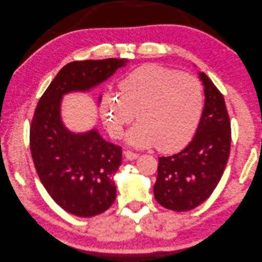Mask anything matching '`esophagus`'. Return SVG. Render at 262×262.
Segmentation results:
<instances>
[{
  "label": "esophagus",
  "instance_id": "esophagus-1",
  "mask_svg": "<svg viewBox=\"0 0 262 262\" xmlns=\"http://www.w3.org/2000/svg\"><path fill=\"white\" fill-rule=\"evenodd\" d=\"M123 155H124V157H126L128 160H135V159L139 158V155H138V154H135V152H133V151H131V150H126V151L123 152Z\"/></svg>",
  "mask_w": 262,
  "mask_h": 262
}]
</instances>
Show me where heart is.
I'll return each instance as SVG.
<instances>
[{"label":"heart","instance_id":"heart-1","mask_svg":"<svg viewBox=\"0 0 262 262\" xmlns=\"http://www.w3.org/2000/svg\"><path fill=\"white\" fill-rule=\"evenodd\" d=\"M120 94L106 92L99 103L112 136L118 139L135 117L127 142L139 148L156 145L161 152H176L188 145L204 111V89L197 78L156 64L132 70L119 83Z\"/></svg>","mask_w":262,"mask_h":262}]
</instances>
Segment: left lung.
I'll list each match as a JSON object with an SVG mask.
<instances>
[{
  "instance_id": "1",
  "label": "left lung",
  "mask_w": 262,
  "mask_h": 262,
  "mask_svg": "<svg viewBox=\"0 0 262 262\" xmlns=\"http://www.w3.org/2000/svg\"><path fill=\"white\" fill-rule=\"evenodd\" d=\"M205 108L192 142L182 151L159 158L154 186L157 202L166 209L189 211L203 204L220 182L230 152V119L222 93L205 72Z\"/></svg>"
}]
</instances>
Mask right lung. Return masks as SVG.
Returning <instances> with one entry per match:
<instances>
[{
	"instance_id": "1",
	"label": "right lung",
	"mask_w": 262,
	"mask_h": 262,
	"mask_svg": "<svg viewBox=\"0 0 262 262\" xmlns=\"http://www.w3.org/2000/svg\"><path fill=\"white\" fill-rule=\"evenodd\" d=\"M126 58L71 61L49 85L37 104L30 128V149L45 189L67 212L92 217L116 198L113 176L121 164V147L105 142L96 130L69 132L59 116L60 98L87 91L126 66Z\"/></svg>"
}]
</instances>
